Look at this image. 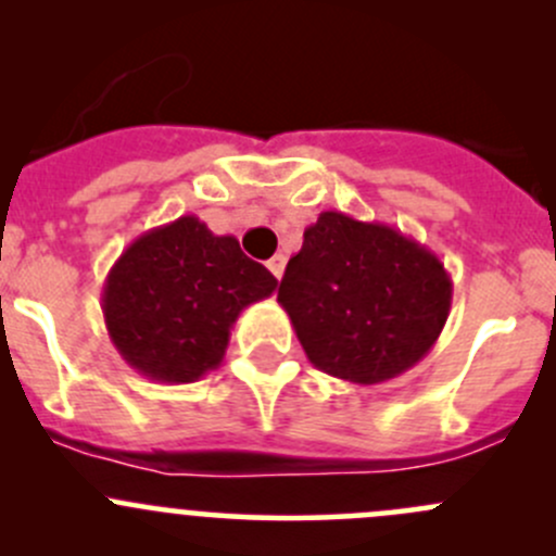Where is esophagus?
<instances>
[{
	"instance_id": "esophagus-1",
	"label": "esophagus",
	"mask_w": 556,
	"mask_h": 556,
	"mask_svg": "<svg viewBox=\"0 0 556 556\" xmlns=\"http://www.w3.org/2000/svg\"><path fill=\"white\" fill-rule=\"evenodd\" d=\"M285 263H288V257H285V255H274L271 261H268V271H271L277 279H282Z\"/></svg>"
}]
</instances>
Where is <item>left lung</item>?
Instances as JSON below:
<instances>
[{
    "instance_id": "left-lung-1",
    "label": "left lung",
    "mask_w": 556,
    "mask_h": 556,
    "mask_svg": "<svg viewBox=\"0 0 556 556\" xmlns=\"http://www.w3.org/2000/svg\"><path fill=\"white\" fill-rule=\"evenodd\" d=\"M277 301L314 368L382 384L433 350L452 309V279L417 239L330 210L304 231Z\"/></svg>"
}]
</instances>
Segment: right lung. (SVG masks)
Wrapping results in <instances>:
<instances>
[{
	"mask_svg": "<svg viewBox=\"0 0 556 556\" xmlns=\"http://www.w3.org/2000/svg\"><path fill=\"white\" fill-rule=\"evenodd\" d=\"M274 290V274L250 261L237 237H215L199 217L182 215L121 252L104 279L102 312L134 371L188 384L220 366L239 314Z\"/></svg>",
	"mask_w": 556,
	"mask_h": 556,
	"instance_id": "add662e5",
	"label": "right lung"
}]
</instances>
